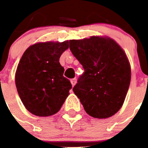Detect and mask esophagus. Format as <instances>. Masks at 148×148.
<instances>
[{
	"label": "esophagus",
	"instance_id": "1",
	"mask_svg": "<svg viewBox=\"0 0 148 148\" xmlns=\"http://www.w3.org/2000/svg\"><path fill=\"white\" fill-rule=\"evenodd\" d=\"M76 82H77V79L76 78H73V79H71V84H72V86H73V87L75 85Z\"/></svg>",
	"mask_w": 148,
	"mask_h": 148
}]
</instances>
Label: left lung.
I'll use <instances>...</instances> for the list:
<instances>
[{
	"label": "left lung",
	"instance_id": "left-lung-1",
	"mask_svg": "<svg viewBox=\"0 0 148 148\" xmlns=\"http://www.w3.org/2000/svg\"><path fill=\"white\" fill-rule=\"evenodd\" d=\"M70 50L84 69L73 91L87 114L100 119L115 114L131 82L126 53L111 38L95 36L71 40Z\"/></svg>",
	"mask_w": 148,
	"mask_h": 148
}]
</instances>
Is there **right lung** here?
Returning <instances> with one entry per match:
<instances>
[{
  "instance_id": "obj_1",
  "label": "right lung",
  "mask_w": 148,
  "mask_h": 148,
  "mask_svg": "<svg viewBox=\"0 0 148 148\" xmlns=\"http://www.w3.org/2000/svg\"><path fill=\"white\" fill-rule=\"evenodd\" d=\"M68 48V41L38 43L30 46L20 60L15 74L17 92L27 110L47 117L63 105L72 85L63 76L59 59Z\"/></svg>"
}]
</instances>
